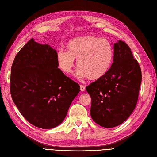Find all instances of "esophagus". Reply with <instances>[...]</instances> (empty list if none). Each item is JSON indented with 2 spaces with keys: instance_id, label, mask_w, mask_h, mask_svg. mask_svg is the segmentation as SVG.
Listing matches in <instances>:
<instances>
[{
  "instance_id": "obj_1",
  "label": "esophagus",
  "mask_w": 157,
  "mask_h": 157,
  "mask_svg": "<svg viewBox=\"0 0 157 157\" xmlns=\"http://www.w3.org/2000/svg\"><path fill=\"white\" fill-rule=\"evenodd\" d=\"M86 90V87L83 85H82V84H80V90L82 91H84Z\"/></svg>"
}]
</instances>
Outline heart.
<instances>
[{"mask_svg": "<svg viewBox=\"0 0 157 157\" xmlns=\"http://www.w3.org/2000/svg\"><path fill=\"white\" fill-rule=\"evenodd\" d=\"M67 51L60 50L56 54L58 67L64 74H69L78 59L79 67L76 74L91 81L103 78L111 69L114 53L111 44L106 39L95 36H80L71 40Z\"/></svg>", "mask_w": 157, "mask_h": 157, "instance_id": "1", "label": "heart"}]
</instances>
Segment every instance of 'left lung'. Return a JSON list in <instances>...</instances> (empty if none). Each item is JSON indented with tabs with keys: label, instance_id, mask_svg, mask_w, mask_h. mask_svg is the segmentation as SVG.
Returning <instances> with one entry per match:
<instances>
[{
	"label": "left lung",
	"instance_id": "8db88e82",
	"mask_svg": "<svg viewBox=\"0 0 157 157\" xmlns=\"http://www.w3.org/2000/svg\"><path fill=\"white\" fill-rule=\"evenodd\" d=\"M141 80L137 60L127 44L119 40L114 44L113 62L109 72L86 87L91 99L92 119L106 128L123 123L136 107Z\"/></svg>",
	"mask_w": 157,
	"mask_h": 157
}]
</instances>
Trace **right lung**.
<instances>
[{"label":"right lung","mask_w":157,"mask_h":157,"mask_svg":"<svg viewBox=\"0 0 157 157\" xmlns=\"http://www.w3.org/2000/svg\"><path fill=\"white\" fill-rule=\"evenodd\" d=\"M57 52L30 39L16 55L10 91L20 113L41 128L59 125L80 91L79 84L58 68Z\"/></svg>","instance_id":"obj_1"}]
</instances>
